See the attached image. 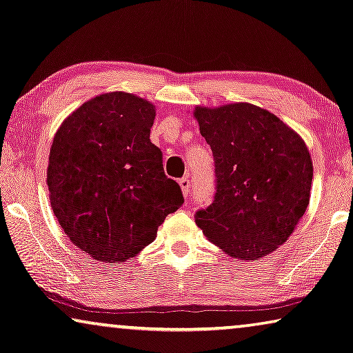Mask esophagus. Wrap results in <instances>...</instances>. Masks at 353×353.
Masks as SVG:
<instances>
[{
	"instance_id": "34e87169",
	"label": "esophagus",
	"mask_w": 353,
	"mask_h": 353,
	"mask_svg": "<svg viewBox=\"0 0 353 353\" xmlns=\"http://www.w3.org/2000/svg\"><path fill=\"white\" fill-rule=\"evenodd\" d=\"M179 185H181L182 190V194L185 198L190 196V188H192V183H190V179L188 177H182L181 181H179Z\"/></svg>"
}]
</instances>
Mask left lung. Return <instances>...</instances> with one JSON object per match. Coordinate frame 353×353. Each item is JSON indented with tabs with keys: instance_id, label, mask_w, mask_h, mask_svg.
Wrapping results in <instances>:
<instances>
[{
	"instance_id": "1",
	"label": "left lung",
	"mask_w": 353,
	"mask_h": 353,
	"mask_svg": "<svg viewBox=\"0 0 353 353\" xmlns=\"http://www.w3.org/2000/svg\"><path fill=\"white\" fill-rule=\"evenodd\" d=\"M215 160L216 193L196 214L204 236L240 261L286 242L310 204L312 160L294 128L268 110L236 102L193 111Z\"/></svg>"
}]
</instances>
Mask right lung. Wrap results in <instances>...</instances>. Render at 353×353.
<instances>
[{
  "label": "right lung",
  "instance_id": "obj_1",
  "mask_svg": "<svg viewBox=\"0 0 353 353\" xmlns=\"http://www.w3.org/2000/svg\"><path fill=\"white\" fill-rule=\"evenodd\" d=\"M155 105L105 92L69 114L50 148V203L65 236L92 259L125 262L152 243L168 214L183 204L150 143Z\"/></svg>",
  "mask_w": 353,
  "mask_h": 353
}]
</instances>
